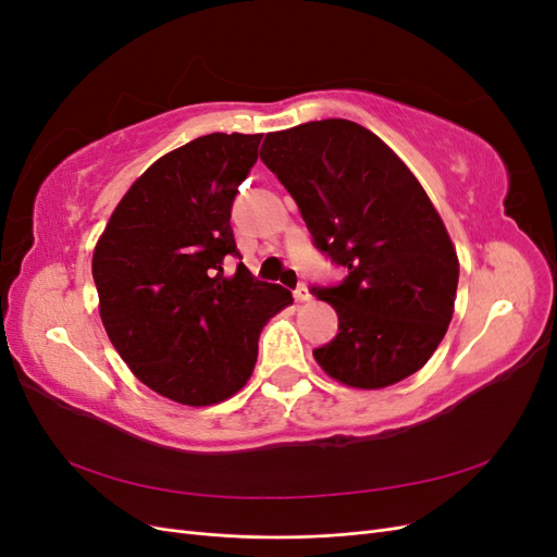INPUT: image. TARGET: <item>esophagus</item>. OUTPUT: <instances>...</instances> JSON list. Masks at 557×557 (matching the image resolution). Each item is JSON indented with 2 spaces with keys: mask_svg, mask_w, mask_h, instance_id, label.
Masks as SVG:
<instances>
[{
  "mask_svg": "<svg viewBox=\"0 0 557 557\" xmlns=\"http://www.w3.org/2000/svg\"><path fill=\"white\" fill-rule=\"evenodd\" d=\"M293 295H295V299H297V301H311V290L307 288L305 283L297 285V290H295Z\"/></svg>",
  "mask_w": 557,
  "mask_h": 557,
  "instance_id": "obj_1",
  "label": "esophagus"
}]
</instances>
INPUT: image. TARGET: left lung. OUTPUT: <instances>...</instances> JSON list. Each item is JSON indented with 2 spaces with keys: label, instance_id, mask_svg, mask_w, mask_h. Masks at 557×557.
Returning a JSON list of instances; mask_svg holds the SVG:
<instances>
[{
  "label": "left lung",
  "instance_id": "obj_1",
  "mask_svg": "<svg viewBox=\"0 0 557 557\" xmlns=\"http://www.w3.org/2000/svg\"><path fill=\"white\" fill-rule=\"evenodd\" d=\"M260 160L315 246L348 267L342 285L313 288L339 315V334L313 350L320 369L358 391L416 374L444 339L460 276L423 185L374 132L344 117L269 132Z\"/></svg>",
  "mask_w": 557,
  "mask_h": 557
}]
</instances>
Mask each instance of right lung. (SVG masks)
<instances>
[{"instance_id": "right-lung-1", "label": "right lung", "mask_w": 557, "mask_h": 557, "mask_svg": "<svg viewBox=\"0 0 557 557\" xmlns=\"http://www.w3.org/2000/svg\"><path fill=\"white\" fill-rule=\"evenodd\" d=\"M262 134L199 137L156 160L117 201L92 252L99 318L117 356L150 391L211 407L237 395L269 318L293 293L252 278L230 227Z\"/></svg>"}]
</instances>
